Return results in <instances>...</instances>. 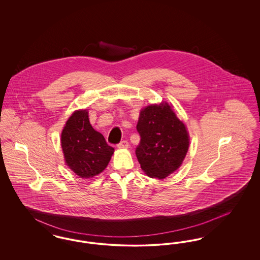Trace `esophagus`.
<instances>
[{
    "label": "esophagus",
    "instance_id": "34e87169",
    "mask_svg": "<svg viewBox=\"0 0 260 260\" xmlns=\"http://www.w3.org/2000/svg\"><path fill=\"white\" fill-rule=\"evenodd\" d=\"M117 147L120 149H126L128 147V142L126 140H123L119 144H117Z\"/></svg>",
    "mask_w": 260,
    "mask_h": 260
}]
</instances>
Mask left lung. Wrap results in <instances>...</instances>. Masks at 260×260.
Instances as JSON below:
<instances>
[{"instance_id":"left-lung-1","label":"left lung","mask_w":260,"mask_h":260,"mask_svg":"<svg viewBox=\"0 0 260 260\" xmlns=\"http://www.w3.org/2000/svg\"><path fill=\"white\" fill-rule=\"evenodd\" d=\"M136 129L140 142L136 149L141 169L150 177L162 179L176 171L185 158L189 136L168 103L142 109Z\"/></svg>"}]
</instances>
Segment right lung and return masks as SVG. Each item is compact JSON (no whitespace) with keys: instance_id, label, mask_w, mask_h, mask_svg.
<instances>
[{"instance_id":"right-lung-1","label":"right lung","mask_w":260,"mask_h":260,"mask_svg":"<svg viewBox=\"0 0 260 260\" xmlns=\"http://www.w3.org/2000/svg\"><path fill=\"white\" fill-rule=\"evenodd\" d=\"M61 146L67 166L82 178L103 172L114 153L89 124L86 110L74 112L69 118L62 131Z\"/></svg>"}]
</instances>
